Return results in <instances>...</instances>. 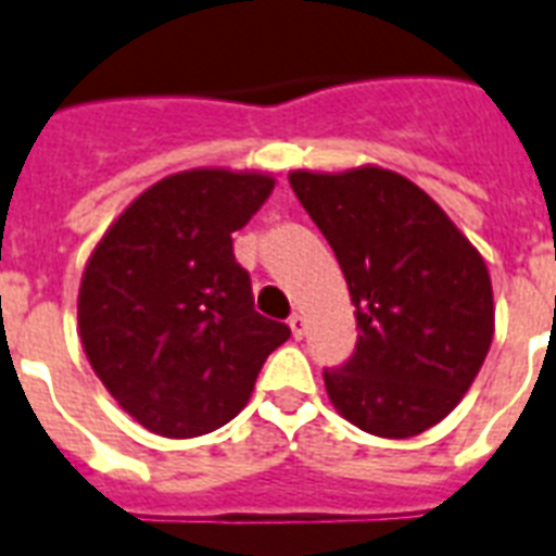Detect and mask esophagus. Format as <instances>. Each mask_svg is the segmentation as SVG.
Here are the masks:
<instances>
[{"label": "esophagus", "instance_id": "34e87169", "mask_svg": "<svg viewBox=\"0 0 556 556\" xmlns=\"http://www.w3.org/2000/svg\"><path fill=\"white\" fill-rule=\"evenodd\" d=\"M288 325H291L293 340H302V337H305V319H302L300 314H293V317L288 319Z\"/></svg>", "mask_w": 556, "mask_h": 556}]
</instances>
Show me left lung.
Instances as JSON below:
<instances>
[{
    "label": "left lung",
    "mask_w": 556,
    "mask_h": 556,
    "mask_svg": "<svg viewBox=\"0 0 556 556\" xmlns=\"http://www.w3.org/2000/svg\"><path fill=\"white\" fill-rule=\"evenodd\" d=\"M288 179L356 308L354 354L323 371L331 403L368 434H422L463 400L491 349L489 268L445 211L394 170Z\"/></svg>",
    "instance_id": "obj_1"
}]
</instances>
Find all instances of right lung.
<instances>
[{
	"label": "right lung",
	"instance_id": "obj_1",
	"mask_svg": "<svg viewBox=\"0 0 556 556\" xmlns=\"http://www.w3.org/2000/svg\"><path fill=\"white\" fill-rule=\"evenodd\" d=\"M274 179L182 170L125 207L79 288V337L116 403L148 431L200 437L248 403L256 374L291 337L254 308L233 231Z\"/></svg>",
	"mask_w": 556,
	"mask_h": 556
}]
</instances>
